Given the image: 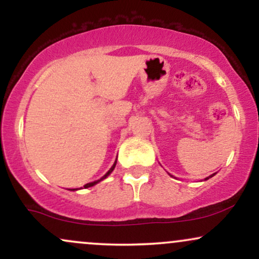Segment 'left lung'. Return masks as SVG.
<instances>
[{"label": "left lung", "mask_w": 259, "mask_h": 259, "mask_svg": "<svg viewBox=\"0 0 259 259\" xmlns=\"http://www.w3.org/2000/svg\"><path fill=\"white\" fill-rule=\"evenodd\" d=\"M169 175H170V174H169ZM213 175H214V174H213ZM213 175H210V177H208V178H206V179H204V180H208V179H209V178H212V177H213ZM170 177H173V175H170Z\"/></svg>", "instance_id": "left-lung-1"}]
</instances>
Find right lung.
Returning a JSON list of instances; mask_svg holds the SVG:
<instances>
[{
    "label": "right lung",
    "instance_id": "obj_1",
    "mask_svg": "<svg viewBox=\"0 0 259 259\" xmlns=\"http://www.w3.org/2000/svg\"><path fill=\"white\" fill-rule=\"evenodd\" d=\"M115 164H117V160H115V162H114V164H113V165H112V168H111V169H109V170H108V171H107V173H106L105 175H103V177H102V178H101V179H99V180H96V181H92V183H89V184H86V185H84V187H85V189H88V187H91V186L96 185V184H99V183H100V181H102L103 179H106V178H107V177H108V175L112 173V171H113V169H114V168H115ZM75 190H78V189H72V191H75Z\"/></svg>",
    "mask_w": 259,
    "mask_h": 259
}]
</instances>
